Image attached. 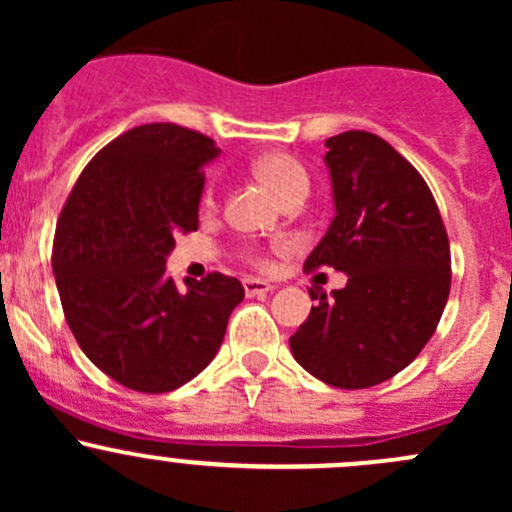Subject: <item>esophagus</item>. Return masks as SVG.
<instances>
[{
  "label": "esophagus",
  "mask_w": 512,
  "mask_h": 512,
  "mask_svg": "<svg viewBox=\"0 0 512 512\" xmlns=\"http://www.w3.org/2000/svg\"><path fill=\"white\" fill-rule=\"evenodd\" d=\"M242 285H245V294L247 297H255V294H265V292H272V287L270 282H265V280H255V277H247L245 282H242Z\"/></svg>",
  "instance_id": "34e87169"
}]
</instances>
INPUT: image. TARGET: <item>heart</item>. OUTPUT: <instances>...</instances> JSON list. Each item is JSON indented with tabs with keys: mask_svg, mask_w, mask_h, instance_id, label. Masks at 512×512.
Returning a JSON list of instances; mask_svg holds the SVG:
<instances>
[{
	"mask_svg": "<svg viewBox=\"0 0 512 512\" xmlns=\"http://www.w3.org/2000/svg\"><path fill=\"white\" fill-rule=\"evenodd\" d=\"M252 173H255L257 180H262V183H265L267 188L282 200H289L292 195H299V193L307 195L309 190L307 170H304V165L299 163L297 158L289 156V153H282V151L262 153V156L252 160ZM213 198H215V188L213 185H208V190H205V203L210 205L213 203ZM242 260H245L247 265L257 267V270H267V267H270V260H267L262 252L252 250V247H242Z\"/></svg>",
	"mask_w": 512,
	"mask_h": 512,
	"instance_id": "heart-1",
	"label": "heart"
}]
</instances>
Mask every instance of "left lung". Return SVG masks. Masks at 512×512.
Returning <instances> with one entry per match:
<instances>
[{
	"instance_id": "8db88e82",
	"label": "left lung",
	"mask_w": 512,
	"mask_h": 512,
	"mask_svg": "<svg viewBox=\"0 0 512 512\" xmlns=\"http://www.w3.org/2000/svg\"><path fill=\"white\" fill-rule=\"evenodd\" d=\"M334 215L304 270L347 272L289 337L294 359L337 389H369L411 364L441 322L451 245L431 188L384 138L347 131L327 141Z\"/></svg>"
}]
</instances>
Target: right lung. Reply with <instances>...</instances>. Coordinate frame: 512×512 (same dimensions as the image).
Listing matches in <instances>:
<instances>
[{"label": "right lung", "instance_id": "obj_1", "mask_svg": "<svg viewBox=\"0 0 512 512\" xmlns=\"http://www.w3.org/2000/svg\"><path fill=\"white\" fill-rule=\"evenodd\" d=\"M218 148L200 131L146 123L81 170L54 232L51 270L84 354L121 386L165 394L213 361L245 289L210 272L165 275L178 232L198 230L203 165Z\"/></svg>", "mask_w": 512, "mask_h": 512}]
</instances>
